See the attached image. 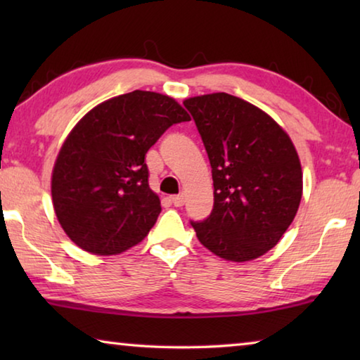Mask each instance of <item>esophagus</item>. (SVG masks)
<instances>
[{"label":"esophagus","mask_w":360,"mask_h":360,"mask_svg":"<svg viewBox=\"0 0 360 360\" xmlns=\"http://www.w3.org/2000/svg\"><path fill=\"white\" fill-rule=\"evenodd\" d=\"M169 200H172V203H173L174 206H178V208H179V206H182V205L186 203V197H184V195H182V193L173 195V197L169 198Z\"/></svg>","instance_id":"34e87169"}]
</instances>
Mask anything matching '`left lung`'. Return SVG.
I'll return each instance as SVG.
<instances>
[{"label": "left lung", "mask_w": 360, "mask_h": 360, "mask_svg": "<svg viewBox=\"0 0 360 360\" xmlns=\"http://www.w3.org/2000/svg\"><path fill=\"white\" fill-rule=\"evenodd\" d=\"M208 154L214 206L191 222L219 257L257 259L278 245L294 221L303 176L290 138L270 115L238 96L219 92L184 101Z\"/></svg>", "instance_id": "left-lung-1"}]
</instances>
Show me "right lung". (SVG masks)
Here are the masks:
<instances>
[{
	"label": "right lung",
	"mask_w": 360,
	"mask_h": 360,
	"mask_svg": "<svg viewBox=\"0 0 360 360\" xmlns=\"http://www.w3.org/2000/svg\"><path fill=\"white\" fill-rule=\"evenodd\" d=\"M187 120L191 115L169 96L135 90L77 122L52 172L53 210L72 243L111 255L144 240L162 211L146 154L169 127Z\"/></svg>",
	"instance_id": "add662e5"
}]
</instances>
